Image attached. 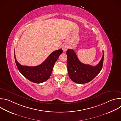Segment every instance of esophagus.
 <instances>
[{
    "instance_id": "esophagus-1",
    "label": "esophagus",
    "mask_w": 121,
    "mask_h": 121,
    "mask_svg": "<svg viewBox=\"0 0 121 121\" xmlns=\"http://www.w3.org/2000/svg\"><path fill=\"white\" fill-rule=\"evenodd\" d=\"M67 48H68V47L66 45H65L63 46V51H66L67 50Z\"/></svg>"
}]
</instances>
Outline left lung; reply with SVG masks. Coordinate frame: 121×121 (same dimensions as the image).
Here are the masks:
<instances>
[{
    "label": "left lung",
    "instance_id": "obj_1",
    "mask_svg": "<svg viewBox=\"0 0 121 121\" xmlns=\"http://www.w3.org/2000/svg\"><path fill=\"white\" fill-rule=\"evenodd\" d=\"M66 55L68 76L75 83L85 84L90 82L99 74L102 68L104 59L103 51L100 61L95 66L82 63L73 49H68Z\"/></svg>",
    "mask_w": 121,
    "mask_h": 121
}]
</instances>
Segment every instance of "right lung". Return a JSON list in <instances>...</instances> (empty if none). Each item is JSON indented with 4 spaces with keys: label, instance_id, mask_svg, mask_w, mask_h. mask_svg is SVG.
<instances>
[{
    "label": "right lung",
    "instance_id": "1",
    "mask_svg": "<svg viewBox=\"0 0 121 121\" xmlns=\"http://www.w3.org/2000/svg\"><path fill=\"white\" fill-rule=\"evenodd\" d=\"M62 53V49L53 52L43 63L35 66L21 65L16 59L15 52L14 57L18 70L25 78L32 82L41 83L49 79L52 72L55 63Z\"/></svg>",
    "mask_w": 121,
    "mask_h": 121
}]
</instances>
